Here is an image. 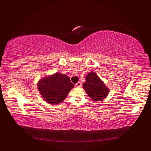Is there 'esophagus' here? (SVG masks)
I'll return each mask as SVG.
<instances>
[{"mask_svg": "<svg viewBox=\"0 0 151 151\" xmlns=\"http://www.w3.org/2000/svg\"><path fill=\"white\" fill-rule=\"evenodd\" d=\"M76 87H82V83L81 82H78L75 84Z\"/></svg>", "mask_w": 151, "mask_h": 151, "instance_id": "obj_1", "label": "esophagus"}]
</instances>
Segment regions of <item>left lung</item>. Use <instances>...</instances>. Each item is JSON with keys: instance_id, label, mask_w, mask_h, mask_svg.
Returning <instances> with one entry per match:
<instances>
[{"instance_id": "left-lung-1", "label": "left lung", "mask_w": 151, "mask_h": 151, "mask_svg": "<svg viewBox=\"0 0 151 151\" xmlns=\"http://www.w3.org/2000/svg\"><path fill=\"white\" fill-rule=\"evenodd\" d=\"M86 80V82L83 84L84 89L93 100L100 101L108 95V89L95 73H89Z\"/></svg>"}]
</instances>
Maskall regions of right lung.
Wrapping results in <instances>:
<instances>
[{"instance_id": "1", "label": "right lung", "mask_w": 151, "mask_h": 151, "mask_svg": "<svg viewBox=\"0 0 151 151\" xmlns=\"http://www.w3.org/2000/svg\"><path fill=\"white\" fill-rule=\"evenodd\" d=\"M73 87L69 76L58 73L41 79L37 85L45 100L52 104L62 102Z\"/></svg>"}]
</instances>
